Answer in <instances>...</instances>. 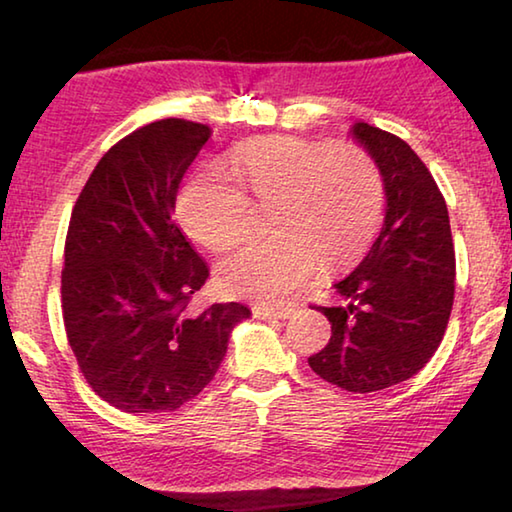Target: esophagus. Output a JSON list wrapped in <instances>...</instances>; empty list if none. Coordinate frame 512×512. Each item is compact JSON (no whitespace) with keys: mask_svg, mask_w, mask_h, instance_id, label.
Listing matches in <instances>:
<instances>
[{"mask_svg":"<svg viewBox=\"0 0 512 512\" xmlns=\"http://www.w3.org/2000/svg\"><path fill=\"white\" fill-rule=\"evenodd\" d=\"M291 307H282V309H271V307H253V316L255 318H262V320H266V318H277V320H282V318H289L291 316Z\"/></svg>","mask_w":512,"mask_h":512,"instance_id":"1","label":"esophagus"}]
</instances>
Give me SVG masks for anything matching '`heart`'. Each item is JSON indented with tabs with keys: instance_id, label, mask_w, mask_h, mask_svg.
<instances>
[{
	"instance_id": "heart-1",
	"label": "heart",
	"mask_w": 512,
	"mask_h": 512,
	"mask_svg": "<svg viewBox=\"0 0 512 512\" xmlns=\"http://www.w3.org/2000/svg\"><path fill=\"white\" fill-rule=\"evenodd\" d=\"M219 167L189 176L178 221L198 244L228 250L248 235L253 205L273 207V239L250 241L219 266L232 296L280 302L307 284L318 262L329 271L366 255L384 214V178L361 146H327L275 135L250 142Z\"/></svg>"
}]
</instances>
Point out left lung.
<instances>
[{
  "label": "left lung",
  "mask_w": 512,
  "mask_h": 512,
  "mask_svg": "<svg viewBox=\"0 0 512 512\" xmlns=\"http://www.w3.org/2000/svg\"><path fill=\"white\" fill-rule=\"evenodd\" d=\"M352 135L375 158L386 219L363 262L336 282L348 305L316 307L332 339L311 354L318 377L375 393L413 377L443 341L454 305L456 257L445 198L409 144L359 121Z\"/></svg>",
  "instance_id": "left-lung-1"
}]
</instances>
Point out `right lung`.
<instances>
[{
  "instance_id": "1",
  "label": "right lung",
  "mask_w": 512,
  "mask_h": 512,
  "mask_svg": "<svg viewBox=\"0 0 512 512\" xmlns=\"http://www.w3.org/2000/svg\"><path fill=\"white\" fill-rule=\"evenodd\" d=\"M210 137L187 119L137 128L97 162L65 237L63 320L85 381L126 413H167L203 391L250 316L189 311L210 268L173 223L178 185Z\"/></svg>"
}]
</instances>
